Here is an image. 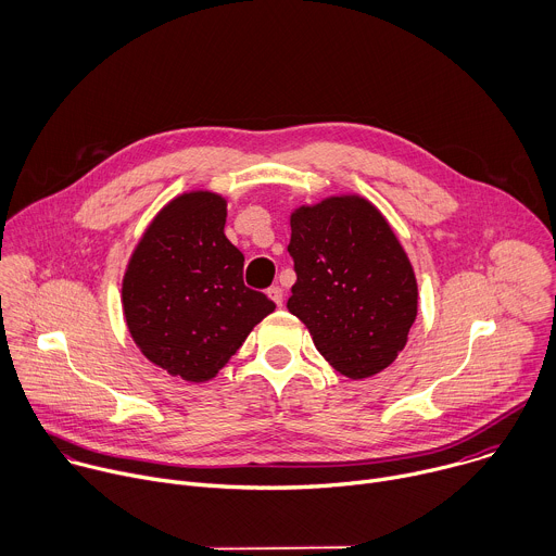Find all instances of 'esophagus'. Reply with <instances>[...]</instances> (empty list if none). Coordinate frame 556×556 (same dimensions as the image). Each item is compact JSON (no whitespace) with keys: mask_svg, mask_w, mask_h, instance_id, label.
I'll return each mask as SVG.
<instances>
[{"mask_svg":"<svg viewBox=\"0 0 556 556\" xmlns=\"http://www.w3.org/2000/svg\"><path fill=\"white\" fill-rule=\"evenodd\" d=\"M267 295L276 302V306H282V300H285V291L278 287V285H274V287H269L267 289Z\"/></svg>","mask_w":556,"mask_h":556,"instance_id":"1","label":"esophagus"}]
</instances>
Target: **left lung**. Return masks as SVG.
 Returning <instances> with one entry per match:
<instances>
[{"mask_svg":"<svg viewBox=\"0 0 556 556\" xmlns=\"http://www.w3.org/2000/svg\"><path fill=\"white\" fill-rule=\"evenodd\" d=\"M295 285L287 308L319 355L349 379L388 368L407 344L418 287L386 216L359 194L291 212Z\"/></svg>","mask_w":556,"mask_h":556,"instance_id":"1","label":"left lung"}]
</instances>
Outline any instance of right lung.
Wrapping results in <instances>:
<instances>
[{
  "label": "right lung",
  "mask_w": 556,
  "mask_h": 556,
  "mask_svg": "<svg viewBox=\"0 0 556 556\" xmlns=\"http://www.w3.org/2000/svg\"><path fill=\"white\" fill-rule=\"evenodd\" d=\"M228 201L192 190L168 201L136 245L123 311L142 355L190 383L216 377L276 304L245 287V256L224 228Z\"/></svg>",
  "instance_id": "obj_1"
}]
</instances>
